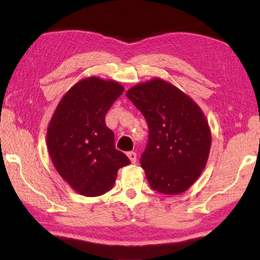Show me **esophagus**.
Instances as JSON below:
<instances>
[{
    "instance_id": "esophagus-1",
    "label": "esophagus",
    "mask_w": 260,
    "mask_h": 260,
    "mask_svg": "<svg viewBox=\"0 0 260 260\" xmlns=\"http://www.w3.org/2000/svg\"><path fill=\"white\" fill-rule=\"evenodd\" d=\"M127 157L130 158L131 163H136V161H137V154H136V152H135V151L127 152Z\"/></svg>"
}]
</instances>
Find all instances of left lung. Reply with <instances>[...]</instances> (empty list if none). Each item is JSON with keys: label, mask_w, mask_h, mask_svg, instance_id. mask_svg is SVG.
<instances>
[{"label": "left lung", "mask_w": 260, "mask_h": 260, "mask_svg": "<svg viewBox=\"0 0 260 260\" xmlns=\"http://www.w3.org/2000/svg\"><path fill=\"white\" fill-rule=\"evenodd\" d=\"M126 97L148 123L141 166L150 187L168 195L186 191L201 175L211 150V129L200 106L161 78L135 85Z\"/></svg>", "instance_id": "obj_1"}]
</instances>
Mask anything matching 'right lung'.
<instances>
[{"label":"right lung","mask_w":260,"mask_h":260,"mask_svg":"<svg viewBox=\"0 0 260 260\" xmlns=\"http://www.w3.org/2000/svg\"><path fill=\"white\" fill-rule=\"evenodd\" d=\"M124 92L115 80L88 77L59 102L47 127V149L59 175L84 197L111 189L117 172L130 159L115 148L105 115Z\"/></svg>","instance_id":"add662e5"}]
</instances>
